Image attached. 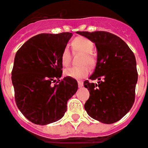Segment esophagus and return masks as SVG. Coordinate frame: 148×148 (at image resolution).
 Listing matches in <instances>:
<instances>
[{"label": "esophagus", "mask_w": 148, "mask_h": 148, "mask_svg": "<svg viewBox=\"0 0 148 148\" xmlns=\"http://www.w3.org/2000/svg\"><path fill=\"white\" fill-rule=\"evenodd\" d=\"M77 83H78V86H79V87H82V86H83V81H77Z\"/></svg>", "instance_id": "1"}]
</instances>
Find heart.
<instances>
[{
    "instance_id": "heart-1",
    "label": "heart",
    "mask_w": 148,
    "mask_h": 148,
    "mask_svg": "<svg viewBox=\"0 0 148 148\" xmlns=\"http://www.w3.org/2000/svg\"><path fill=\"white\" fill-rule=\"evenodd\" d=\"M72 49L74 52H80L83 54L80 58V63L81 65L67 67L63 71V74L65 76H68L73 79L84 78L90 73V66H95L96 62L95 56L92 53L94 44L91 40L84 36H78L73 39L72 41ZM60 58L62 65L67 67L71 62L70 50L67 48L63 49Z\"/></svg>"
}]
</instances>
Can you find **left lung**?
<instances>
[{"label": "left lung", "instance_id": "obj_1", "mask_svg": "<svg viewBox=\"0 0 148 148\" xmlns=\"http://www.w3.org/2000/svg\"><path fill=\"white\" fill-rule=\"evenodd\" d=\"M95 42L98 58L94 73L84 86L90 90L85 109L90 117L112 124L125 116L135 99L138 72L135 56L127 44L108 32H77ZM98 79V83L92 80Z\"/></svg>", "mask_w": 148, "mask_h": 148}]
</instances>
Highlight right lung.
<instances>
[{"instance_id": "1", "label": "right lung", "mask_w": 148, "mask_h": 148, "mask_svg": "<svg viewBox=\"0 0 148 148\" xmlns=\"http://www.w3.org/2000/svg\"><path fill=\"white\" fill-rule=\"evenodd\" d=\"M72 33L34 36L17 51L11 80L18 108L31 122L48 125L64 116L78 84L62 73L61 53ZM55 83V84H53Z\"/></svg>"}]
</instances>
